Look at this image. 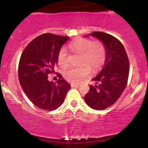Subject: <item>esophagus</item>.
<instances>
[{"instance_id": "esophagus-1", "label": "esophagus", "mask_w": 148, "mask_h": 148, "mask_svg": "<svg viewBox=\"0 0 148 148\" xmlns=\"http://www.w3.org/2000/svg\"><path fill=\"white\" fill-rule=\"evenodd\" d=\"M71 87H77V86H79V84H74V83H71Z\"/></svg>"}]
</instances>
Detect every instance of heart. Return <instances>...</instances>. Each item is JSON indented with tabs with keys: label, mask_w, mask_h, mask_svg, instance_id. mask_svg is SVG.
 Instances as JSON below:
<instances>
[{
	"label": "heart",
	"mask_w": 148,
	"mask_h": 148,
	"mask_svg": "<svg viewBox=\"0 0 148 148\" xmlns=\"http://www.w3.org/2000/svg\"><path fill=\"white\" fill-rule=\"evenodd\" d=\"M70 50L80 55L79 67H70L64 72L65 78L72 82H79L89 74L91 69L97 70L104 63L106 57L105 47L102 43L88 38H79L69 45ZM58 62L62 68L68 65V54L64 49H62L58 54Z\"/></svg>",
	"instance_id": "1"
}]
</instances>
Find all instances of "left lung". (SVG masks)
Listing matches in <instances>:
<instances>
[{"label": "left lung", "instance_id": "8db88e82", "mask_svg": "<svg viewBox=\"0 0 148 148\" xmlns=\"http://www.w3.org/2000/svg\"><path fill=\"white\" fill-rule=\"evenodd\" d=\"M95 37L105 47L106 57L100 72L92 79L89 92L84 96L86 104L102 110L117 102L125 90L129 76V60L126 51L117 38L110 34L95 31L85 36Z\"/></svg>", "mask_w": 148, "mask_h": 148}]
</instances>
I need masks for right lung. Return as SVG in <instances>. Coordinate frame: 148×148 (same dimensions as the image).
I'll return each instance as SVG.
<instances>
[{
  "instance_id": "right-lung-1",
  "label": "right lung",
  "mask_w": 148,
  "mask_h": 148,
  "mask_svg": "<svg viewBox=\"0 0 148 148\" xmlns=\"http://www.w3.org/2000/svg\"><path fill=\"white\" fill-rule=\"evenodd\" d=\"M69 38L52 34H42L28 44L21 56V86L28 99L42 110L50 111L60 107L71 88L64 79H59L57 82L48 80V74L54 71L57 64L61 48Z\"/></svg>"
}]
</instances>
